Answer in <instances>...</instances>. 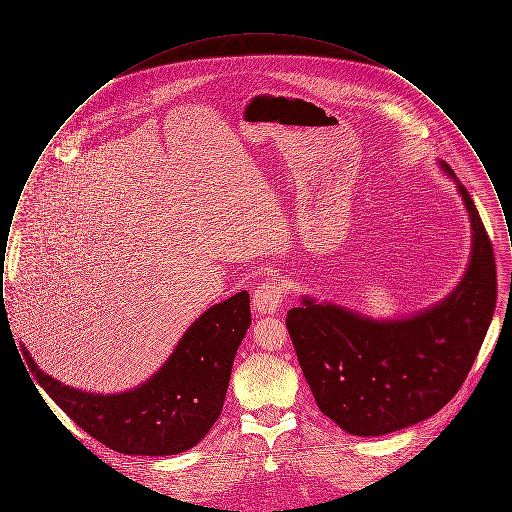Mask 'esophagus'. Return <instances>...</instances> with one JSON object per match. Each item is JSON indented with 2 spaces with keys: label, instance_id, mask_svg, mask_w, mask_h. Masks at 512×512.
Masks as SVG:
<instances>
[{
  "label": "esophagus",
  "instance_id": "1",
  "mask_svg": "<svg viewBox=\"0 0 512 512\" xmlns=\"http://www.w3.org/2000/svg\"><path fill=\"white\" fill-rule=\"evenodd\" d=\"M284 299H286L284 284L280 280H268L253 293V307L263 315H274L282 309Z\"/></svg>",
  "mask_w": 512,
  "mask_h": 512
}]
</instances>
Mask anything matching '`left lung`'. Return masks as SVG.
<instances>
[{
    "label": "left lung",
    "mask_w": 512,
    "mask_h": 512,
    "mask_svg": "<svg viewBox=\"0 0 512 512\" xmlns=\"http://www.w3.org/2000/svg\"><path fill=\"white\" fill-rule=\"evenodd\" d=\"M472 228L459 286L418 315L374 320L303 297L286 326L318 409L353 436H384L430 418L463 386L497 301L495 257L484 222L449 165Z\"/></svg>",
    "instance_id": "left-lung-1"
}]
</instances>
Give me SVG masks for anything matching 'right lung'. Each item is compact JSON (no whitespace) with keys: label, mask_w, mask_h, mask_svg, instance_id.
<instances>
[{"label":"right lung","mask_w":512,"mask_h":512,"mask_svg":"<svg viewBox=\"0 0 512 512\" xmlns=\"http://www.w3.org/2000/svg\"><path fill=\"white\" fill-rule=\"evenodd\" d=\"M249 324V293H236L195 318L147 382L109 395L65 386L25 355L36 382L92 438L124 455L163 457L192 449L217 422Z\"/></svg>","instance_id":"obj_1"}]
</instances>
